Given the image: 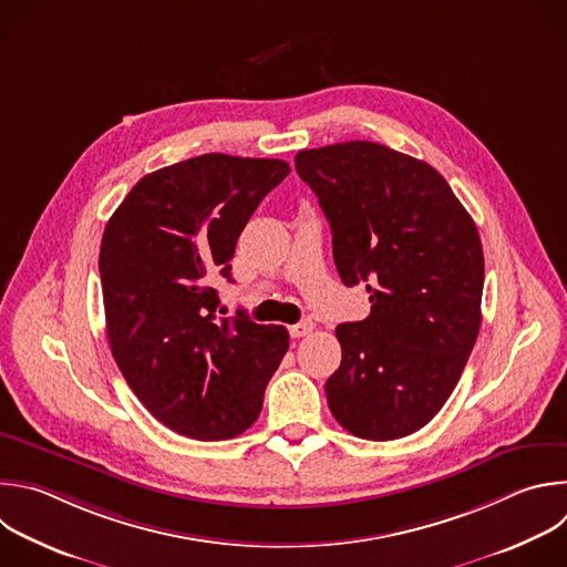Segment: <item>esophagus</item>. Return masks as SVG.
I'll list each match as a JSON object with an SVG mask.
<instances>
[{
    "mask_svg": "<svg viewBox=\"0 0 567 567\" xmlns=\"http://www.w3.org/2000/svg\"><path fill=\"white\" fill-rule=\"evenodd\" d=\"M311 331H313V322H311V320H302V322L289 327V336H291V338H305V336H309Z\"/></svg>",
    "mask_w": 567,
    "mask_h": 567,
    "instance_id": "1",
    "label": "esophagus"
}]
</instances>
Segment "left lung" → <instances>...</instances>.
<instances>
[{
  "label": "left lung",
  "instance_id": "1",
  "mask_svg": "<svg viewBox=\"0 0 567 567\" xmlns=\"http://www.w3.org/2000/svg\"><path fill=\"white\" fill-rule=\"evenodd\" d=\"M296 171L329 220L338 276L371 302L364 320L336 327L329 410L358 439L410 436L441 412L478 336L476 225L434 166L383 144L298 151Z\"/></svg>",
  "mask_w": 567,
  "mask_h": 567
}]
</instances>
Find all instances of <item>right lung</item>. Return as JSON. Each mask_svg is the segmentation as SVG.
I'll use <instances>...</instances> for the list:
<instances>
[{"instance_id": "obj_1", "label": "right lung", "mask_w": 567, "mask_h": 567, "mask_svg": "<svg viewBox=\"0 0 567 567\" xmlns=\"http://www.w3.org/2000/svg\"><path fill=\"white\" fill-rule=\"evenodd\" d=\"M285 159L205 153L144 175L100 247L111 353L140 403L168 430L225 441L254 425L289 347L280 324L220 318L236 243Z\"/></svg>"}]
</instances>
